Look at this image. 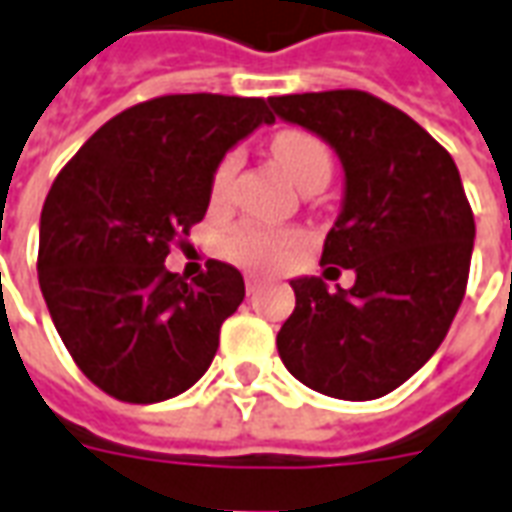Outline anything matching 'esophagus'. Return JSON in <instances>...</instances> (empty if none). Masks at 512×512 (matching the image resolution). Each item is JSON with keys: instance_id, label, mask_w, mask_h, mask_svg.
Listing matches in <instances>:
<instances>
[{"instance_id": "34e87169", "label": "esophagus", "mask_w": 512, "mask_h": 512, "mask_svg": "<svg viewBox=\"0 0 512 512\" xmlns=\"http://www.w3.org/2000/svg\"><path fill=\"white\" fill-rule=\"evenodd\" d=\"M257 291H260V280H257V277H246V293L255 296Z\"/></svg>"}]
</instances>
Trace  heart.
<instances>
[{
    "mask_svg": "<svg viewBox=\"0 0 512 512\" xmlns=\"http://www.w3.org/2000/svg\"><path fill=\"white\" fill-rule=\"evenodd\" d=\"M268 149H271L274 160L285 169V174L291 177L293 185L302 188L305 194H316L330 182L335 160H332L330 146L313 132L296 130V127L274 132L268 141ZM238 169H241V155L232 149L221 157L219 166L213 171V180H210L213 202H224L230 196ZM299 246H302L299 232H274L255 227V224H244V227L230 232L227 255L238 260L241 266L271 271V268L285 266L299 252Z\"/></svg>",
    "mask_w": 512,
    "mask_h": 512,
    "instance_id": "obj_1",
    "label": "heart"
}]
</instances>
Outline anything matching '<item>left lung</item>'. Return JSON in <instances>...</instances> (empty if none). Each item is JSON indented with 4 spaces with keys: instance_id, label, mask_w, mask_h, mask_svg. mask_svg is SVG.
I'll list each match as a JSON object with an SVG mask.
<instances>
[{
    "instance_id": "8db88e82",
    "label": "left lung",
    "mask_w": 512,
    "mask_h": 512,
    "mask_svg": "<svg viewBox=\"0 0 512 512\" xmlns=\"http://www.w3.org/2000/svg\"><path fill=\"white\" fill-rule=\"evenodd\" d=\"M268 105L341 157L343 213L321 266L357 274L349 291L330 293L321 277L291 282L282 363L332 399H380L435 355L466 296L474 213L460 171L421 124L366 91L271 96Z\"/></svg>"
}]
</instances>
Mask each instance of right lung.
<instances>
[{
    "label": "right lung",
    "instance_id": "add662e5",
    "mask_svg": "<svg viewBox=\"0 0 512 512\" xmlns=\"http://www.w3.org/2000/svg\"><path fill=\"white\" fill-rule=\"evenodd\" d=\"M271 121L257 96H155L102 124L52 182L38 282L71 360L107 396L163 402L213 363L244 277L207 260L188 282L163 260L205 219L224 152Z\"/></svg>",
    "mask_w": 512,
    "mask_h": 512
}]
</instances>
